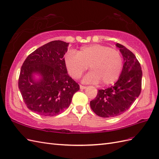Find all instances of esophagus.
Segmentation results:
<instances>
[{
  "label": "esophagus",
  "mask_w": 159,
  "mask_h": 159,
  "mask_svg": "<svg viewBox=\"0 0 159 159\" xmlns=\"http://www.w3.org/2000/svg\"><path fill=\"white\" fill-rule=\"evenodd\" d=\"M87 87L85 86H83V85H80V89H85Z\"/></svg>",
  "instance_id": "1"
}]
</instances>
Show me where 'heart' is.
I'll list each match as a JSON object with an SVG mask.
<instances>
[{
  "label": "heart",
  "mask_w": 159,
  "mask_h": 159,
  "mask_svg": "<svg viewBox=\"0 0 159 159\" xmlns=\"http://www.w3.org/2000/svg\"><path fill=\"white\" fill-rule=\"evenodd\" d=\"M65 66L73 79H79L89 65L91 70L83 81L86 83L110 84L119 79L123 67L120 52L106 46L93 44L84 46L75 53L68 52L64 58Z\"/></svg>",
  "instance_id": "obj_1"
}]
</instances>
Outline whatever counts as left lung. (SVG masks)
Returning a JSON list of instances; mask_svg holds the SVG:
<instances>
[{
	"instance_id": "1",
	"label": "left lung",
	"mask_w": 159,
	"mask_h": 159,
	"mask_svg": "<svg viewBox=\"0 0 159 159\" xmlns=\"http://www.w3.org/2000/svg\"><path fill=\"white\" fill-rule=\"evenodd\" d=\"M123 56L124 65L118 80L113 86L98 91L90 102L92 110L101 117L120 116L131 107L140 95L142 72L133 53L123 45L116 44Z\"/></svg>"
}]
</instances>
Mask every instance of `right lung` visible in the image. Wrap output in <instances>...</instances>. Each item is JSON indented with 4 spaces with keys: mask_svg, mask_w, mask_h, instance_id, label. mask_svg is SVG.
Returning <instances> with one entry per match:
<instances>
[{
    "mask_svg": "<svg viewBox=\"0 0 159 159\" xmlns=\"http://www.w3.org/2000/svg\"><path fill=\"white\" fill-rule=\"evenodd\" d=\"M69 43L52 41L27 56L22 65L19 89L28 109L43 116H54L70 105L79 85L68 75L64 56ZM38 75L39 79H35Z\"/></svg>",
    "mask_w": 159,
    "mask_h": 159,
    "instance_id": "obj_1",
    "label": "right lung"
}]
</instances>
